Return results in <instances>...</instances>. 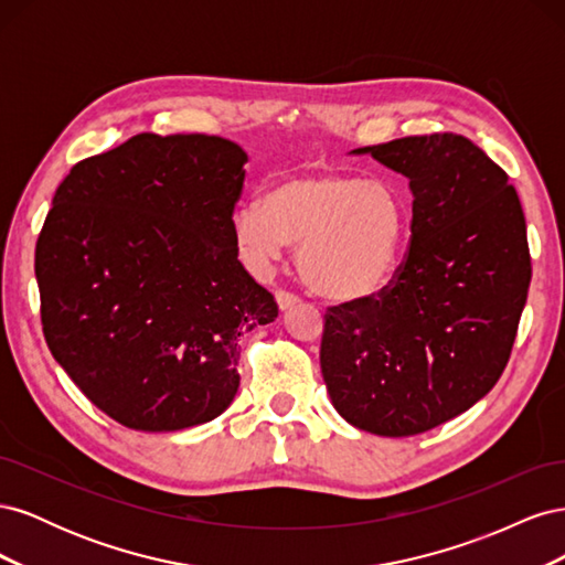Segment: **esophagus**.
I'll return each mask as SVG.
<instances>
[{
  "instance_id": "esophagus-1",
  "label": "esophagus",
  "mask_w": 565,
  "mask_h": 565,
  "mask_svg": "<svg viewBox=\"0 0 565 565\" xmlns=\"http://www.w3.org/2000/svg\"><path fill=\"white\" fill-rule=\"evenodd\" d=\"M276 301H278V306H280V311H289V309H292V306L299 303V299H297L295 295L282 292V289H278V292H276Z\"/></svg>"
}]
</instances>
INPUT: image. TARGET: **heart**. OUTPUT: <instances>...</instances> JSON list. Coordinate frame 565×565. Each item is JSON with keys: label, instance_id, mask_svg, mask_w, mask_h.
<instances>
[{"label": "heart", "instance_id": "1", "mask_svg": "<svg viewBox=\"0 0 565 565\" xmlns=\"http://www.w3.org/2000/svg\"><path fill=\"white\" fill-rule=\"evenodd\" d=\"M405 231L407 207L396 188L339 172L285 174L262 202L233 214L235 241L256 264L299 247L303 285L332 301L377 295L398 264Z\"/></svg>", "mask_w": 565, "mask_h": 565}]
</instances>
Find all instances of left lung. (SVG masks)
<instances>
[{
    "instance_id": "1",
    "label": "left lung",
    "mask_w": 565,
    "mask_h": 565,
    "mask_svg": "<svg viewBox=\"0 0 565 565\" xmlns=\"http://www.w3.org/2000/svg\"><path fill=\"white\" fill-rule=\"evenodd\" d=\"M413 193L409 252L377 297L332 306L320 344L337 413L374 436H415L498 384L527 299L525 216L504 169L459 134L355 148Z\"/></svg>"
}]
</instances>
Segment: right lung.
I'll list each match as a JSON object with an SVG mask.
<instances>
[{
    "label": "right lung",
    "instance_id": "1",
    "mask_svg": "<svg viewBox=\"0 0 565 565\" xmlns=\"http://www.w3.org/2000/svg\"><path fill=\"white\" fill-rule=\"evenodd\" d=\"M247 152L136 134L63 179L35 249L51 355L115 422L164 434L233 403L237 339L278 303L237 259Z\"/></svg>",
    "mask_w": 565,
    "mask_h": 565
}]
</instances>
